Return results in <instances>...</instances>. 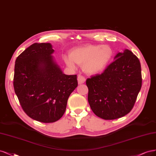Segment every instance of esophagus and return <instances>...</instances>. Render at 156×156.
<instances>
[{"instance_id": "34e87169", "label": "esophagus", "mask_w": 156, "mask_h": 156, "mask_svg": "<svg viewBox=\"0 0 156 156\" xmlns=\"http://www.w3.org/2000/svg\"><path fill=\"white\" fill-rule=\"evenodd\" d=\"M78 82L79 84L83 83L85 82V78L84 76H83L81 74H78Z\"/></svg>"}]
</instances>
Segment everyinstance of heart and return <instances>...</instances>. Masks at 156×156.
I'll return each mask as SVG.
<instances>
[{"mask_svg": "<svg viewBox=\"0 0 156 156\" xmlns=\"http://www.w3.org/2000/svg\"><path fill=\"white\" fill-rule=\"evenodd\" d=\"M113 56V51L108 45L87 44L73 49L69 57H64L69 67L75 68V63L82 66L89 74L102 72L108 66Z\"/></svg>", "mask_w": 156, "mask_h": 156, "instance_id": "b5f03b06", "label": "heart"}]
</instances>
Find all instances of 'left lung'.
Returning a JSON list of instances; mask_svg holds the SVG:
<instances>
[{
    "label": "left lung",
    "mask_w": 156,
    "mask_h": 156,
    "mask_svg": "<svg viewBox=\"0 0 156 156\" xmlns=\"http://www.w3.org/2000/svg\"><path fill=\"white\" fill-rule=\"evenodd\" d=\"M88 102L93 113L105 120H113L129 113L142 85L138 58L128 49L119 52L100 74L87 78Z\"/></svg>",
    "instance_id": "8db88e82"
}]
</instances>
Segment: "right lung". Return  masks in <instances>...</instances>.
<instances>
[{
  "label": "right lung",
  "instance_id": "1",
  "mask_svg": "<svg viewBox=\"0 0 156 156\" xmlns=\"http://www.w3.org/2000/svg\"><path fill=\"white\" fill-rule=\"evenodd\" d=\"M51 43H34L16 60L13 87L23 111L37 121L61 118L70 94L78 86L77 76L63 73L52 56Z\"/></svg>",
  "mask_w": 156,
  "mask_h": 156
}]
</instances>
